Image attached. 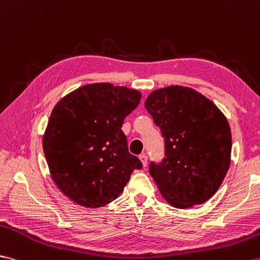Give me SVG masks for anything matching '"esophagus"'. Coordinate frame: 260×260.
<instances>
[{"mask_svg":"<svg viewBox=\"0 0 260 260\" xmlns=\"http://www.w3.org/2000/svg\"><path fill=\"white\" fill-rule=\"evenodd\" d=\"M138 158H139V160L142 161V164H143L144 167H146V166H147V156H146L145 154H143V155L139 156Z\"/></svg>","mask_w":260,"mask_h":260,"instance_id":"esophagus-1","label":"esophagus"}]
</instances>
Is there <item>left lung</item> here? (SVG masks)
I'll return each mask as SVG.
<instances>
[{"label":"left lung","mask_w":260,"mask_h":260,"mask_svg":"<svg viewBox=\"0 0 260 260\" xmlns=\"http://www.w3.org/2000/svg\"><path fill=\"white\" fill-rule=\"evenodd\" d=\"M145 108L165 138V158L149 174L169 204L187 209L215 194L231 162L232 135L217 106L180 85L152 91Z\"/></svg>","instance_id":"1"}]
</instances>
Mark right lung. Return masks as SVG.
Returning a JSON list of instances; mask_svg holds the SVG:
<instances>
[{"label": "right lung", "mask_w": 260, "mask_h": 260, "mask_svg": "<svg viewBox=\"0 0 260 260\" xmlns=\"http://www.w3.org/2000/svg\"><path fill=\"white\" fill-rule=\"evenodd\" d=\"M141 98L137 90L103 82L80 86L56 104L43 148L52 180L71 201L89 209L109 204L142 169L121 129Z\"/></svg>", "instance_id": "obj_1"}]
</instances>
